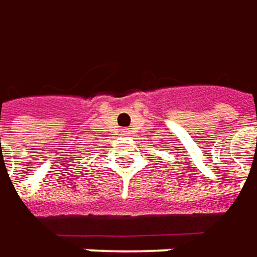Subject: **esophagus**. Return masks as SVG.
<instances>
[{"mask_svg": "<svg viewBox=\"0 0 257 257\" xmlns=\"http://www.w3.org/2000/svg\"><path fill=\"white\" fill-rule=\"evenodd\" d=\"M126 132H128V131H122V135H125Z\"/></svg>", "mask_w": 257, "mask_h": 257, "instance_id": "1", "label": "esophagus"}]
</instances>
